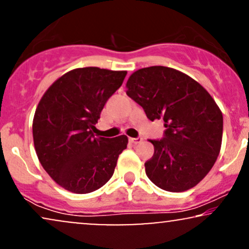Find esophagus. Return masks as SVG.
<instances>
[{"label": "esophagus", "instance_id": "esophagus-1", "mask_svg": "<svg viewBox=\"0 0 249 249\" xmlns=\"http://www.w3.org/2000/svg\"><path fill=\"white\" fill-rule=\"evenodd\" d=\"M129 141L131 143L134 144H139L143 141V137H136V139H134V137H131V139H129Z\"/></svg>", "mask_w": 249, "mask_h": 249}]
</instances>
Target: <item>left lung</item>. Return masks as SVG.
<instances>
[{"mask_svg":"<svg viewBox=\"0 0 249 249\" xmlns=\"http://www.w3.org/2000/svg\"><path fill=\"white\" fill-rule=\"evenodd\" d=\"M127 96L143 107L149 120H164L161 140H151L152 158L145 173L159 188L185 192L209 173L218 157L223 114L209 92L173 68L153 66L131 73Z\"/></svg>","mask_w":249,"mask_h":249,"instance_id":"8db88e82","label":"left lung"}]
</instances>
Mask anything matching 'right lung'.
I'll return each mask as SVG.
<instances>
[{"label":"right lung","mask_w":249,"mask_h":249,"mask_svg":"<svg viewBox=\"0 0 249 249\" xmlns=\"http://www.w3.org/2000/svg\"><path fill=\"white\" fill-rule=\"evenodd\" d=\"M127 71L97 67L70 70L48 88L33 118V142L40 164L57 185L75 194L99 189L112 178L125 135L96 137L100 113Z\"/></svg>","instance_id":"add662e5"}]
</instances>
